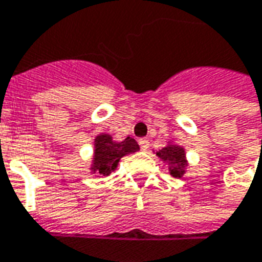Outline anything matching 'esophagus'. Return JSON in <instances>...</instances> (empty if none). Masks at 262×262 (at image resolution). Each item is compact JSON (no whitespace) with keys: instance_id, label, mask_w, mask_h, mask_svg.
<instances>
[{"instance_id":"1","label":"esophagus","mask_w":262,"mask_h":262,"mask_svg":"<svg viewBox=\"0 0 262 262\" xmlns=\"http://www.w3.org/2000/svg\"><path fill=\"white\" fill-rule=\"evenodd\" d=\"M139 144H140V149L143 150V151H146V150L149 149L150 142L147 139H140V140H139Z\"/></svg>"}]
</instances>
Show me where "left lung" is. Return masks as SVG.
I'll use <instances>...</instances> for the list:
<instances>
[{
	"label": "left lung",
	"mask_w": 262,
	"mask_h": 262,
	"mask_svg": "<svg viewBox=\"0 0 262 262\" xmlns=\"http://www.w3.org/2000/svg\"><path fill=\"white\" fill-rule=\"evenodd\" d=\"M156 156L169 166V173L176 179H180L186 173L188 163L186 159V150L180 144L169 142L166 147L156 151Z\"/></svg>",
	"instance_id": "1"
}]
</instances>
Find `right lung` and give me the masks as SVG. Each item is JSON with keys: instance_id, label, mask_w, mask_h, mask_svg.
Instances as JSON below:
<instances>
[{"instance_id": "1", "label": "right lung", "mask_w": 262, "mask_h": 262, "mask_svg": "<svg viewBox=\"0 0 262 262\" xmlns=\"http://www.w3.org/2000/svg\"><path fill=\"white\" fill-rule=\"evenodd\" d=\"M91 173L98 176H109L116 170L120 159L139 150V144L135 139L127 136L122 142L113 140L107 133H100L95 137Z\"/></svg>"}]
</instances>
